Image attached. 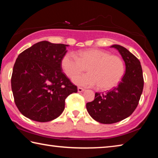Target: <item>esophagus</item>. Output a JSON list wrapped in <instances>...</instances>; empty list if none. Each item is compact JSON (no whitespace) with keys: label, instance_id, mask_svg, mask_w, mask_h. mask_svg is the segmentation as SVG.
<instances>
[{"label":"esophagus","instance_id":"esophagus-1","mask_svg":"<svg viewBox=\"0 0 158 158\" xmlns=\"http://www.w3.org/2000/svg\"><path fill=\"white\" fill-rule=\"evenodd\" d=\"M77 90H78V92L79 93H81V92L84 91V90H85L84 89H82V88H81V87H78V89H77Z\"/></svg>","mask_w":158,"mask_h":158}]
</instances>
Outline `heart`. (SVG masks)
Returning <instances> with one entry per match:
<instances>
[{"mask_svg": "<svg viewBox=\"0 0 158 158\" xmlns=\"http://www.w3.org/2000/svg\"><path fill=\"white\" fill-rule=\"evenodd\" d=\"M61 66L70 79L88 68L89 73L77 76L73 79L74 83L83 87L98 85L101 90L113 89L125 73V64L121 57L98 49L81 51L77 56L73 53H66L61 60Z\"/></svg>", "mask_w": 158, "mask_h": 158, "instance_id": "1", "label": "heart"}]
</instances>
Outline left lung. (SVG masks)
<instances>
[{"mask_svg":"<svg viewBox=\"0 0 158 158\" xmlns=\"http://www.w3.org/2000/svg\"><path fill=\"white\" fill-rule=\"evenodd\" d=\"M111 47L121 53L125 73L118 86L105 93H96L94 100L86 104L90 116L103 124L115 123L130 116L137 108L143 89L142 68L138 58L121 45Z\"/></svg>","mask_w":158,"mask_h":158,"instance_id":"obj_1","label":"left lung"}]
</instances>
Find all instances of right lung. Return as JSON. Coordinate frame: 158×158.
<instances>
[{
    "label": "right lung",
    "instance_id": "add662e5",
    "mask_svg": "<svg viewBox=\"0 0 158 158\" xmlns=\"http://www.w3.org/2000/svg\"><path fill=\"white\" fill-rule=\"evenodd\" d=\"M68 45L42 41L23 51L16 60L11 77L16 106L29 119L48 122L65 109V100L77 92L64 74L61 60Z\"/></svg>",
    "mask_w": 158,
    "mask_h": 158
}]
</instances>
